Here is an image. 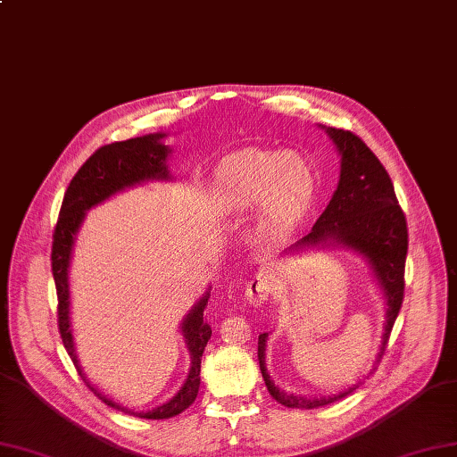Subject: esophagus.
Wrapping results in <instances>:
<instances>
[{"mask_svg":"<svg viewBox=\"0 0 457 457\" xmlns=\"http://www.w3.org/2000/svg\"><path fill=\"white\" fill-rule=\"evenodd\" d=\"M271 294V278L266 271H258L253 281L246 287V300L253 305H260L270 298Z\"/></svg>","mask_w":457,"mask_h":457,"instance_id":"34e87169","label":"esophagus"}]
</instances>
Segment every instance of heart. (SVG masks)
<instances>
[{
	"instance_id": "heart-1",
	"label": "heart",
	"mask_w": 457,
	"mask_h": 457,
	"mask_svg": "<svg viewBox=\"0 0 457 457\" xmlns=\"http://www.w3.org/2000/svg\"><path fill=\"white\" fill-rule=\"evenodd\" d=\"M315 176L298 154L245 152L220 167L216 197L226 207H250L263 201L270 224L290 222L309 203Z\"/></svg>"
}]
</instances>
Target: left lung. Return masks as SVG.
Segmentation results:
<instances>
[{"mask_svg":"<svg viewBox=\"0 0 457 457\" xmlns=\"http://www.w3.org/2000/svg\"><path fill=\"white\" fill-rule=\"evenodd\" d=\"M327 132L342 154L340 184L334 195L315 222L313 229L290 250L315 246L320 243H340L362 254L384 288L387 298V325L384 332L381 353L389 340V334L401 312L404 298V263L408 253V226L399 199L386 167L376 154L359 138L355 132L328 127ZM266 340L268 334L258 337L260 370L268 391L277 403L288 408H317L344 399L355 387L322 399H303L278 391L266 372ZM381 357V355H379Z\"/></svg>","mask_w":457,"mask_h":457,"instance_id":"left-lung-1","label":"left lung"}]
</instances>
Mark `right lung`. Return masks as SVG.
<instances>
[{
  "mask_svg": "<svg viewBox=\"0 0 457 457\" xmlns=\"http://www.w3.org/2000/svg\"><path fill=\"white\" fill-rule=\"evenodd\" d=\"M165 135H145L140 138H130L123 142H113L108 145H102L89 159L85 161L81 169L73 176L64 199L61 212H58L56 226L53 231V248H51V266L53 277L56 287V317H58V330H61L62 344L76 364L79 376L85 379L76 353H73L71 342V330H70V292H68V266H70V254L73 239L85 218V211H89L95 204L108 199L110 195L117 194L129 186H135L138 182L150 180V179H167L169 170L165 165V159L169 155V148L161 144V138ZM209 303V294L199 300V303L191 309L189 315L182 322V334L187 342L191 353V368L186 384L182 389L176 393L172 399L165 404H161L150 411H130L121 408L117 403H112L104 395H100L89 381L85 379L87 387H89L100 401H104L108 406L129 411V414L144 418V420H169L182 414V411L194 404L199 393L201 384V357L203 351L211 340V325L207 319L203 317L204 307Z\"/></svg>",
  "mask_w": 457,
  "mask_h": 457,
  "instance_id": "obj_1",
  "label": "right lung"
}]
</instances>
